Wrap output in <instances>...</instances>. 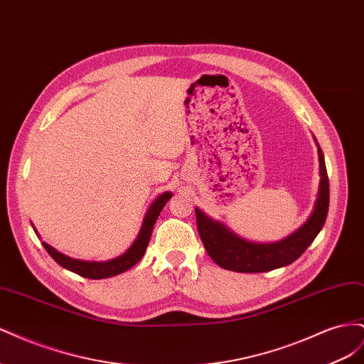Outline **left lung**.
I'll return each instance as SVG.
<instances>
[{"instance_id":"1","label":"left lung","mask_w":364,"mask_h":364,"mask_svg":"<svg viewBox=\"0 0 364 364\" xmlns=\"http://www.w3.org/2000/svg\"><path fill=\"white\" fill-rule=\"evenodd\" d=\"M318 162H321V188H318L314 211L304 226L278 243H249L230 232L223 225L213 222L199 209H196L197 230H199L202 243L211 259L226 270L262 273L289 266L299 258L321 232L328 215L329 181L321 147H318Z\"/></svg>"}]
</instances>
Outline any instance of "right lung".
I'll return each instance as SVG.
<instances>
[{
	"label": "right lung",
	"instance_id": "obj_1",
	"mask_svg": "<svg viewBox=\"0 0 364 364\" xmlns=\"http://www.w3.org/2000/svg\"><path fill=\"white\" fill-rule=\"evenodd\" d=\"M171 199V193H164L161 194L158 199L153 202L150 209L147 211L144 222H142L141 230L138 234V238L135 240V243L130 246V249L123 253V255L114 258L111 261H105V262H91V261H80V259H73L70 257H65L63 253L58 252L56 249H53L50 245L42 243L46 250L50 253L51 258L60 264L62 267L68 269L77 274H80L83 278L87 279H103V278H111L115 277V274L123 273L129 270L130 267H134L135 264L144 257L146 249L149 246L150 235L153 230V225L156 223V220L162 211V208L165 206L168 200Z\"/></svg>",
	"mask_w": 364,
	"mask_h": 364
}]
</instances>
